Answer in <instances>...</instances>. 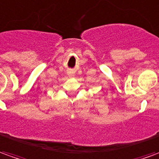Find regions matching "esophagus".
I'll return each mask as SVG.
<instances>
[{
    "mask_svg": "<svg viewBox=\"0 0 159 159\" xmlns=\"http://www.w3.org/2000/svg\"><path fill=\"white\" fill-rule=\"evenodd\" d=\"M70 75H71V74H70Z\"/></svg>",
    "mask_w": 159,
    "mask_h": 159,
    "instance_id": "obj_1",
    "label": "esophagus"
}]
</instances>
